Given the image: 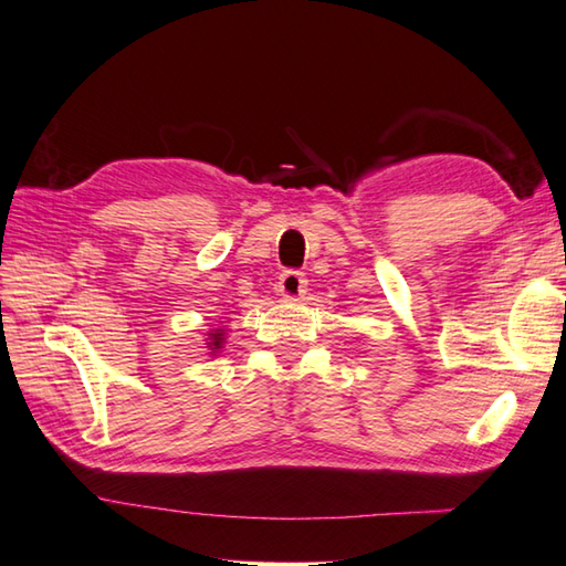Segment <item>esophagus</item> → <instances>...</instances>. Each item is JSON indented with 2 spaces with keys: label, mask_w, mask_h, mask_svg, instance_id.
I'll list each match as a JSON object with an SVG mask.
<instances>
[{
  "label": "esophagus",
  "mask_w": 566,
  "mask_h": 566,
  "mask_svg": "<svg viewBox=\"0 0 566 566\" xmlns=\"http://www.w3.org/2000/svg\"><path fill=\"white\" fill-rule=\"evenodd\" d=\"M307 291V281L303 273L297 271H285L279 279V293L285 297V301H297L303 297Z\"/></svg>",
  "instance_id": "obj_1"
}]
</instances>
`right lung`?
Segmentation results:
<instances>
[{
	"instance_id": "add662e5",
	"label": "right lung",
	"mask_w": 566,
	"mask_h": 566,
	"mask_svg": "<svg viewBox=\"0 0 566 566\" xmlns=\"http://www.w3.org/2000/svg\"><path fill=\"white\" fill-rule=\"evenodd\" d=\"M209 349L211 352H217V349H221V345H223V329H217V333H209Z\"/></svg>"
}]
</instances>
